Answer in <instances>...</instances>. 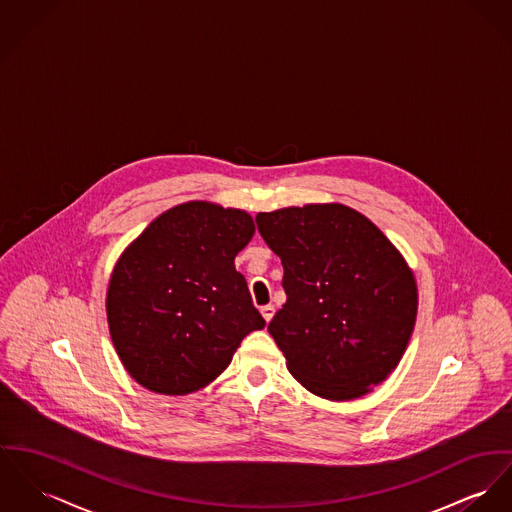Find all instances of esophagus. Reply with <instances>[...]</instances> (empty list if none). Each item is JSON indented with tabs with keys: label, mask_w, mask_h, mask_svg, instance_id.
I'll use <instances>...</instances> for the list:
<instances>
[{
	"label": "esophagus",
	"mask_w": 512,
	"mask_h": 512,
	"mask_svg": "<svg viewBox=\"0 0 512 512\" xmlns=\"http://www.w3.org/2000/svg\"><path fill=\"white\" fill-rule=\"evenodd\" d=\"M261 314L265 317V321L269 323V321L273 319V315H275V308H273V306H263V308H261Z\"/></svg>",
	"instance_id": "obj_1"
}]
</instances>
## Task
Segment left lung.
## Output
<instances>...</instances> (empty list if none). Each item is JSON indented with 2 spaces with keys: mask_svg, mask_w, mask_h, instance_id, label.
<instances>
[{
  "mask_svg": "<svg viewBox=\"0 0 512 512\" xmlns=\"http://www.w3.org/2000/svg\"><path fill=\"white\" fill-rule=\"evenodd\" d=\"M282 261L286 304L269 333L312 394L345 401L384 382L417 317L415 276L392 241L343 204L255 216Z\"/></svg>",
  "mask_w": 512,
  "mask_h": 512,
  "instance_id": "obj_1",
  "label": "left lung"
}]
</instances>
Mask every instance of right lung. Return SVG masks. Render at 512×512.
<instances>
[{
    "mask_svg": "<svg viewBox=\"0 0 512 512\" xmlns=\"http://www.w3.org/2000/svg\"><path fill=\"white\" fill-rule=\"evenodd\" d=\"M253 232L243 210L185 202L120 255L107 317L138 384L156 394L197 392L228 368L245 335L265 327L234 265Z\"/></svg>",
    "mask_w": 512,
    "mask_h": 512,
    "instance_id": "right-lung-1",
    "label": "right lung"
}]
</instances>
